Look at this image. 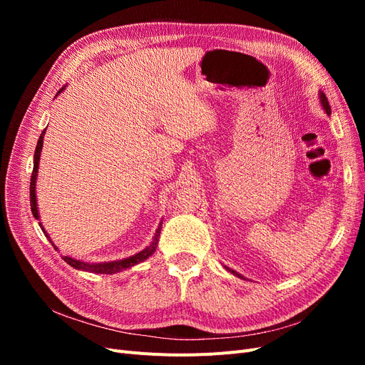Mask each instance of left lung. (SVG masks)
<instances>
[{"mask_svg":"<svg viewBox=\"0 0 365 365\" xmlns=\"http://www.w3.org/2000/svg\"><path fill=\"white\" fill-rule=\"evenodd\" d=\"M318 96H319V103H322V106H323V109L326 111V114L327 115H330V113H332V109H330V106H329V102H327V97H326V94L323 93V91H319L318 93ZM227 268V267H225ZM231 274H235V275H237L239 279H244V275L242 274H239V272H236V271H233V269H230V268H227Z\"/></svg>","mask_w":365,"mask_h":365,"instance_id":"8db88e82","label":"left lung"}]
</instances>
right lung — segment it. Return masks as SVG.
Returning a JSON list of instances; mask_svg holds the SVG:
<instances>
[{
    "instance_id": "1",
    "label": "right lung",
    "mask_w": 365,
    "mask_h": 365,
    "mask_svg": "<svg viewBox=\"0 0 365 365\" xmlns=\"http://www.w3.org/2000/svg\"><path fill=\"white\" fill-rule=\"evenodd\" d=\"M65 88L62 86V90L58 91V94H61ZM46 130H42V134L38 140V145H36V150H35V157H33V172H31V182H30V207H31V213L35 216V219H39V212H38V202H36V180H38V169H39V160H41V150H42V145H43V135H46ZM43 235H46L48 239V233L46 231V228L42 227V224L39 222ZM161 227H163V220L160 222L157 231H155V236H153L150 244L145 248L141 250L140 252L134 254V256H129L126 259H120V260H113V262H101V263H90V262H83V260H77L68 256H63V260L67 262L70 267L76 268V269H81V271H86V272H96V274H115V272H121L125 271L130 267H134V264L140 263V262H145L146 259H149L153 252H155L157 247H158V240H160V233H161ZM51 242V239H50ZM53 244V242H51ZM56 248V245H53ZM58 250V248H56Z\"/></svg>"
}]
</instances>
